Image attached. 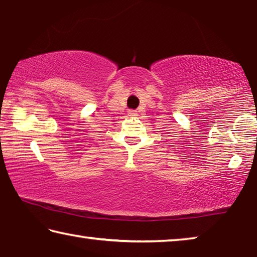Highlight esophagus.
<instances>
[{
    "label": "esophagus",
    "mask_w": 257,
    "mask_h": 257,
    "mask_svg": "<svg viewBox=\"0 0 257 257\" xmlns=\"http://www.w3.org/2000/svg\"><path fill=\"white\" fill-rule=\"evenodd\" d=\"M128 115L132 116V118H135V116L137 115V113H136V111H129L128 112Z\"/></svg>",
    "instance_id": "34e87169"
}]
</instances>
